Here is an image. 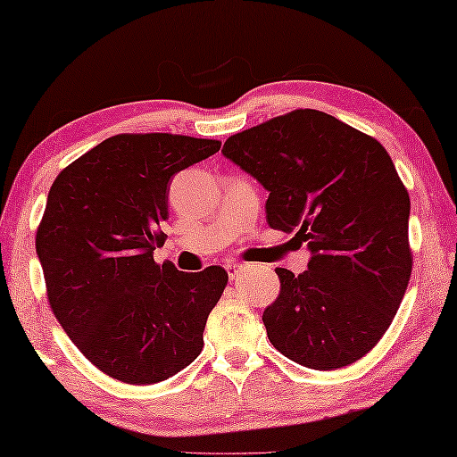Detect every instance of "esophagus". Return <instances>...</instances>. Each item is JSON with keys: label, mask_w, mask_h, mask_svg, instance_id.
I'll use <instances>...</instances> for the list:
<instances>
[{"label": "esophagus", "mask_w": 457, "mask_h": 457, "mask_svg": "<svg viewBox=\"0 0 457 457\" xmlns=\"http://www.w3.org/2000/svg\"><path fill=\"white\" fill-rule=\"evenodd\" d=\"M224 267H227L230 279H235V275H238V271H241V269H243L238 263H227Z\"/></svg>", "instance_id": "esophagus-1"}]
</instances>
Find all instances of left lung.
<instances>
[{"mask_svg":"<svg viewBox=\"0 0 457 457\" xmlns=\"http://www.w3.org/2000/svg\"><path fill=\"white\" fill-rule=\"evenodd\" d=\"M222 154L269 190L267 222L308 243V271L278 267L263 312L283 356L313 370L356 362L397 313L413 269L409 192L375 137L316 109L235 133Z\"/></svg>","mask_w":457,"mask_h":457,"instance_id":"left-lung-1","label":"left lung"}]
</instances>
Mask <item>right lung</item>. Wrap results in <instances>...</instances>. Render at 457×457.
Instances as JSON below:
<instances>
[{
    "mask_svg": "<svg viewBox=\"0 0 457 457\" xmlns=\"http://www.w3.org/2000/svg\"><path fill=\"white\" fill-rule=\"evenodd\" d=\"M220 149L219 139L119 133L69 163L36 230L52 312L104 375L154 385L196 361L228 273L155 263L170 179Z\"/></svg>",
    "mask_w": 457,
    "mask_h": 457,
    "instance_id": "add662e5",
    "label": "right lung"
}]
</instances>
